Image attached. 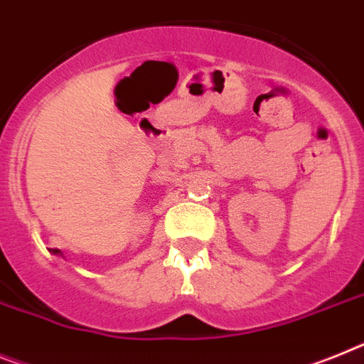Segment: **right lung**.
Instances as JSON below:
<instances>
[{
  "instance_id": "1",
  "label": "right lung",
  "mask_w": 364,
  "mask_h": 364,
  "mask_svg": "<svg viewBox=\"0 0 364 364\" xmlns=\"http://www.w3.org/2000/svg\"><path fill=\"white\" fill-rule=\"evenodd\" d=\"M51 252H53V254H60V250H58V248H53Z\"/></svg>"
}]
</instances>
